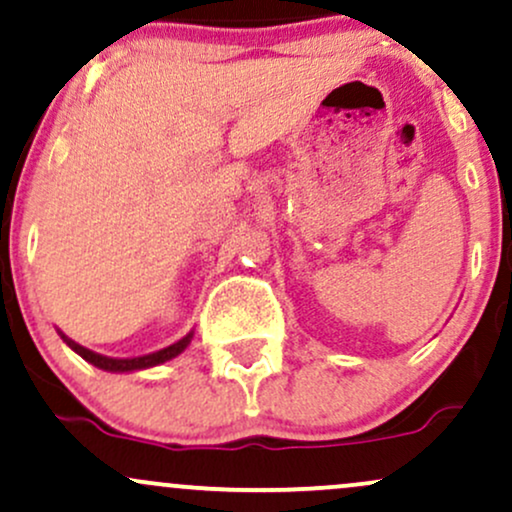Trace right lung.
<instances>
[{
	"mask_svg": "<svg viewBox=\"0 0 512 512\" xmlns=\"http://www.w3.org/2000/svg\"><path fill=\"white\" fill-rule=\"evenodd\" d=\"M60 332V330H57ZM192 334H185V337L180 339V342L170 344L166 346V349L161 351H154V354H146V356H134V358H113V356H103V354H96V351L86 349V346L76 344L74 339H69L67 334L60 332L62 342L69 346V349L76 351L84 361L91 363V366L101 368V370H108V373H132V370H144V368H154V366H161V363L170 361V358H175L178 354H182V351L187 349V344L192 342Z\"/></svg>",
	"mask_w": 512,
	"mask_h": 512,
	"instance_id": "1",
	"label": "right lung"
}]
</instances>
